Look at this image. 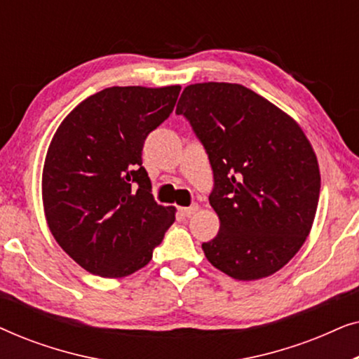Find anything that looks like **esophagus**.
Masks as SVG:
<instances>
[{
	"mask_svg": "<svg viewBox=\"0 0 359 359\" xmlns=\"http://www.w3.org/2000/svg\"><path fill=\"white\" fill-rule=\"evenodd\" d=\"M196 210H198V205L193 204V205H189V208H180L178 214L181 215V217H191V215H193Z\"/></svg>",
	"mask_w": 359,
	"mask_h": 359,
	"instance_id": "34e87169",
	"label": "esophagus"
}]
</instances>
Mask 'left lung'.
Masks as SVG:
<instances>
[{
    "mask_svg": "<svg viewBox=\"0 0 359 359\" xmlns=\"http://www.w3.org/2000/svg\"><path fill=\"white\" fill-rule=\"evenodd\" d=\"M176 114L193 127L214 175L209 203L220 229L203 243L205 258L238 281L279 271L306 242L320 194L317 156L302 129L235 83L186 86Z\"/></svg>",
    "mask_w": 359,
    "mask_h": 359,
    "instance_id": "1",
    "label": "left lung"
}]
</instances>
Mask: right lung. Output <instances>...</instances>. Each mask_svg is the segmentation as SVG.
Segmentation results:
<instances>
[{
    "mask_svg": "<svg viewBox=\"0 0 359 359\" xmlns=\"http://www.w3.org/2000/svg\"><path fill=\"white\" fill-rule=\"evenodd\" d=\"M180 86H112L86 97L58 127L42 173L48 229L91 274L144 268L175 209L156 204L142 166L147 135L173 112Z\"/></svg>",
    "mask_w": 359,
    "mask_h": 359,
    "instance_id": "obj_1",
    "label": "right lung"
}]
</instances>
